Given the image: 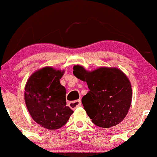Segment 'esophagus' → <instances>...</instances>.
Returning a JSON list of instances; mask_svg holds the SVG:
<instances>
[{"instance_id":"34e87169","label":"esophagus","mask_w":157,"mask_h":157,"mask_svg":"<svg viewBox=\"0 0 157 157\" xmlns=\"http://www.w3.org/2000/svg\"><path fill=\"white\" fill-rule=\"evenodd\" d=\"M82 105L80 100H76L74 101H70L69 103V106L72 109H75L77 108V107H80Z\"/></svg>"}]
</instances>
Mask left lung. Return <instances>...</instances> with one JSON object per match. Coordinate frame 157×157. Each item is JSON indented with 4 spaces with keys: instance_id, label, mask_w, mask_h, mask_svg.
Instances as JSON below:
<instances>
[{
    "instance_id": "left-lung-1",
    "label": "left lung",
    "mask_w": 157,
    "mask_h": 157,
    "mask_svg": "<svg viewBox=\"0 0 157 157\" xmlns=\"http://www.w3.org/2000/svg\"><path fill=\"white\" fill-rule=\"evenodd\" d=\"M73 69L75 76L88 85L89 92L82 97V104L93 124L108 128L122 122L132 101L131 85L126 75L117 68L88 72L77 65Z\"/></svg>"
}]
</instances>
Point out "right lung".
Wrapping results in <instances>:
<instances>
[{"label": "right lung", "instance_id": "1", "mask_svg": "<svg viewBox=\"0 0 157 157\" xmlns=\"http://www.w3.org/2000/svg\"><path fill=\"white\" fill-rule=\"evenodd\" d=\"M64 72L45 67L32 75L25 86L26 106L35 122L48 130L64 125L73 111L67 106L66 88L59 80Z\"/></svg>", "mask_w": 157, "mask_h": 157}]
</instances>
